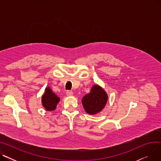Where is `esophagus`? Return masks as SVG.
Listing matches in <instances>:
<instances>
[{
	"label": "esophagus",
	"instance_id": "34e87169",
	"mask_svg": "<svg viewBox=\"0 0 161 161\" xmlns=\"http://www.w3.org/2000/svg\"><path fill=\"white\" fill-rule=\"evenodd\" d=\"M66 95L68 97H71L73 95V92L71 91H66Z\"/></svg>",
	"mask_w": 161,
	"mask_h": 161
}]
</instances>
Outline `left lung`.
<instances>
[{"instance_id": "obj_1", "label": "left lung", "mask_w": 161, "mask_h": 161, "mask_svg": "<svg viewBox=\"0 0 161 161\" xmlns=\"http://www.w3.org/2000/svg\"><path fill=\"white\" fill-rule=\"evenodd\" d=\"M108 100V95L105 91L98 86L95 85L89 93L82 98V104L86 112L91 115H95L103 110Z\"/></svg>"}]
</instances>
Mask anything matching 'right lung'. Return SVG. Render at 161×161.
I'll use <instances>...</instances> for the list:
<instances>
[{"mask_svg":"<svg viewBox=\"0 0 161 161\" xmlns=\"http://www.w3.org/2000/svg\"><path fill=\"white\" fill-rule=\"evenodd\" d=\"M60 98L53 93L49 87L46 89L44 94L42 97V105L47 111L54 110Z\"/></svg>","mask_w":161,"mask_h":161,"instance_id":"right-lung-1","label":"right lung"}]
</instances>
